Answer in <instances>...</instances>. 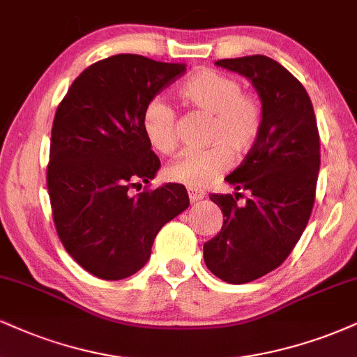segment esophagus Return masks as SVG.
I'll return each mask as SVG.
<instances>
[{
  "label": "esophagus",
  "instance_id": "1",
  "mask_svg": "<svg viewBox=\"0 0 357 357\" xmlns=\"http://www.w3.org/2000/svg\"><path fill=\"white\" fill-rule=\"evenodd\" d=\"M205 197V192L204 190H199V188H193V187H188V199H190L192 204H195V202H200L202 199Z\"/></svg>",
  "mask_w": 357,
  "mask_h": 357
}]
</instances>
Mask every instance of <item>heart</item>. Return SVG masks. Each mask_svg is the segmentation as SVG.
<instances>
[{"label": "heart", "instance_id": "1", "mask_svg": "<svg viewBox=\"0 0 357 357\" xmlns=\"http://www.w3.org/2000/svg\"><path fill=\"white\" fill-rule=\"evenodd\" d=\"M180 98L190 107L212 116L206 130L208 147L185 151L167 167L174 182L199 188L228 169L231 154L250 152L261 134L263 107L255 94L230 74L204 69L180 86ZM142 130L153 149L172 153L178 145L177 112L167 100L153 98L145 104Z\"/></svg>", "mask_w": 357, "mask_h": 357}]
</instances>
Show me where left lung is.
Masks as SVG:
<instances>
[{
    "instance_id": "left-lung-1",
    "label": "left lung",
    "mask_w": 357,
    "mask_h": 357,
    "mask_svg": "<svg viewBox=\"0 0 357 357\" xmlns=\"http://www.w3.org/2000/svg\"><path fill=\"white\" fill-rule=\"evenodd\" d=\"M248 77L263 107L261 134L225 180L235 197L212 193L223 225L204 245L215 276L243 284L276 270L301 238L311 217L319 172V132L310 96L288 69L255 54L215 63ZM247 193L243 206L238 204Z\"/></svg>"
}]
</instances>
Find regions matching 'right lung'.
<instances>
[{
	"label": "right lung",
	"instance_id": "1",
	"mask_svg": "<svg viewBox=\"0 0 357 357\" xmlns=\"http://www.w3.org/2000/svg\"><path fill=\"white\" fill-rule=\"evenodd\" d=\"M185 69L111 56L79 74L57 105L46 175L52 220L66 252L100 280L137 273L158 230L190 205L178 183L130 193L160 167L142 130L145 104Z\"/></svg>",
	"mask_w": 357,
	"mask_h": 357
}]
</instances>
